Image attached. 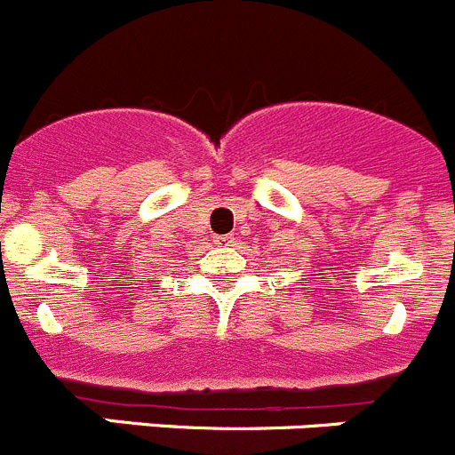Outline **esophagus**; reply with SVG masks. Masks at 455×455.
<instances>
[{
    "instance_id": "esophagus-1",
    "label": "esophagus",
    "mask_w": 455,
    "mask_h": 455,
    "mask_svg": "<svg viewBox=\"0 0 455 455\" xmlns=\"http://www.w3.org/2000/svg\"><path fill=\"white\" fill-rule=\"evenodd\" d=\"M216 245H235V236L225 235V236H214Z\"/></svg>"
}]
</instances>
